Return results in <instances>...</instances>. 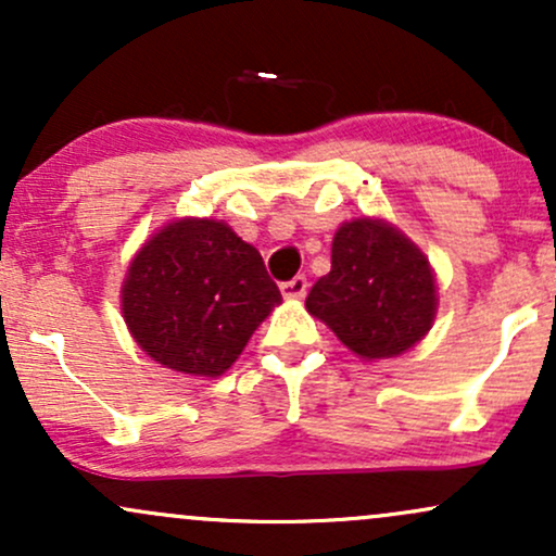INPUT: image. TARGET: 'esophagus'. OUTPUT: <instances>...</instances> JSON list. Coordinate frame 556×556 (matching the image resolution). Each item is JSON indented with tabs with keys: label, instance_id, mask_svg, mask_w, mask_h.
I'll return each instance as SVG.
<instances>
[{
	"label": "esophagus",
	"instance_id": "34e87169",
	"mask_svg": "<svg viewBox=\"0 0 556 556\" xmlns=\"http://www.w3.org/2000/svg\"><path fill=\"white\" fill-rule=\"evenodd\" d=\"M305 292H308V279H305L303 274L292 277L290 282H282V295L285 298H303Z\"/></svg>",
	"mask_w": 556,
	"mask_h": 556
}]
</instances>
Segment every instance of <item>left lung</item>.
I'll return each instance as SVG.
<instances>
[{
  "mask_svg": "<svg viewBox=\"0 0 556 556\" xmlns=\"http://www.w3.org/2000/svg\"><path fill=\"white\" fill-rule=\"evenodd\" d=\"M305 308L361 358H392L431 329L437 285L429 261L379 219L337 229L331 271L311 287Z\"/></svg>",
  "mask_w": 556,
  "mask_h": 556,
  "instance_id": "left-lung-1",
  "label": "left lung"
}]
</instances>
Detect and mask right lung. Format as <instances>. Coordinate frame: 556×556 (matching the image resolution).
<instances>
[{
  "mask_svg": "<svg viewBox=\"0 0 556 556\" xmlns=\"http://www.w3.org/2000/svg\"><path fill=\"white\" fill-rule=\"evenodd\" d=\"M279 300L256 248L214 219L172 222L140 248L123 285L136 342L193 376L225 374Z\"/></svg>",
  "mask_w": 556,
  "mask_h": 556,
  "instance_id": "add662e5",
  "label": "right lung"
}]
</instances>
